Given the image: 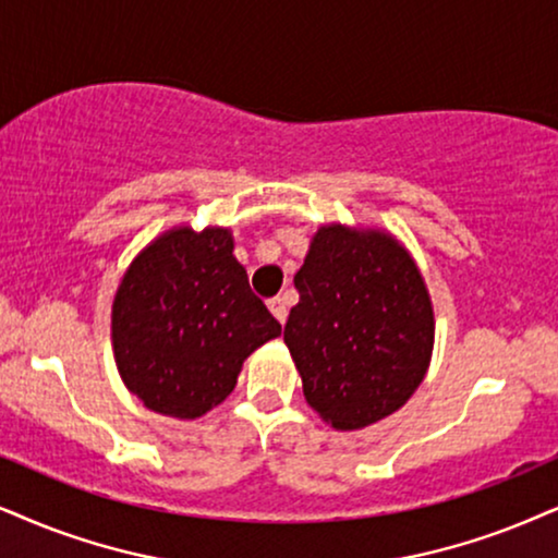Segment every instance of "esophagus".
<instances>
[{
  "mask_svg": "<svg viewBox=\"0 0 558 558\" xmlns=\"http://www.w3.org/2000/svg\"><path fill=\"white\" fill-rule=\"evenodd\" d=\"M267 308H270L275 319H278L280 324H286V319H288V303H286V299H272V301H267Z\"/></svg>",
  "mask_w": 558,
  "mask_h": 558,
  "instance_id": "34e87169",
  "label": "esophagus"
}]
</instances>
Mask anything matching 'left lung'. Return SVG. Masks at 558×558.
Wrapping results in <instances>:
<instances>
[{
  "label": "left lung",
  "mask_w": 558,
  "mask_h": 558,
  "mask_svg": "<svg viewBox=\"0 0 558 558\" xmlns=\"http://www.w3.org/2000/svg\"><path fill=\"white\" fill-rule=\"evenodd\" d=\"M293 283L283 340L308 407L335 429L404 407L435 344L433 299L407 246L378 227L324 223Z\"/></svg>",
  "instance_id": "obj_1"
}]
</instances>
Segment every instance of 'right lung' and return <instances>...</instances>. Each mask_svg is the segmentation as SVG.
Segmentation results:
<instances>
[{
	"mask_svg": "<svg viewBox=\"0 0 558 558\" xmlns=\"http://www.w3.org/2000/svg\"><path fill=\"white\" fill-rule=\"evenodd\" d=\"M278 335L280 324L250 291L229 227L161 231L112 299V355L125 389L174 420L221 404L246 357Z\"/></svg>",
	"mask_w": 558,
	"mask_h": 558,
	"instance_id": "right-lung-1",
	"label": "right lung"
}]
</instances>
